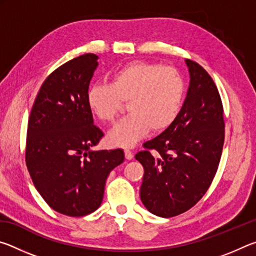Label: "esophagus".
<instances>
[{
  "instance_id": "34e87169",
  "label": "esophagus",
  "mask_w": 256,
  "mask_h": 256,
  "mask_svg": "<svg viewBox=\"0 0 256 256\" xmlns=\"http://www.w3.org/2000/svg\"><path fill=\"white\" fill-rule=\"evenodd\" d=\"M124 152H125V158H126L128 160H131L133 158V152H132V151H130L128 149H125Z\"/></svg>"
}]
</instances>
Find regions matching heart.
Here are the masks:
<instances>
[{"label": "heart", "mask_w": 256, "mask_h": 256, "mask_svg": "<svg viewBox=\"0 0 256 256\" xmlns=\"http://www.w3.org/2000/svg\"><path fill=\"white\" fill-rule=\"evenodd\" d=\"M185 82L174 68L150 62H132L116 70L110 84H94L86 94L90 110L102 122L115 120L128 102L130 114L108 133L112 146H133L149 128L158 133L170 128L180 110Z\"/></svg>", "instance_id": "heart-1"}]
</instances>
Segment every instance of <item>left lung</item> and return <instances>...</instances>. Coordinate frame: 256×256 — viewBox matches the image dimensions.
<instances>
[{"label": "left lung", "instance_id": "left-lung-1", "mask_svg": "<svg viewBox=\"0 0 256 256\" xmlns=\"http://www.w3.org/2000/svg\"><path fill=\"white\" fill-rule=\"evenodd\" d=\"M185 63L190 86L183 107L170 126L136 154L144 168L141 201L162 218L183 214L204 196L218 170L224 140L222 102L214 80L198 63Z\"/></svg>", "mask_w": 256, "mask_h": 256}]
</instances>
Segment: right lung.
<instances>
[{
    "label": "right lung",
    "instance_id": "right-lung-1",
    "mask_svg": "<svg viewBox=\"0 0 256 256\" xmlns=\"http://www.w3.org/2000/svg\"><path fill=\"white\" fill-rule=\"evenodd\" d=\"M98 56L68 60L44 81L27 130L26 164L34 188L52 209L70 216L96 211L106 180L124 151L92 150L104 133L86 102Z\"/></svg>",
    "mask_w": 256,
    "mask_h": 256
}]
</instances>
